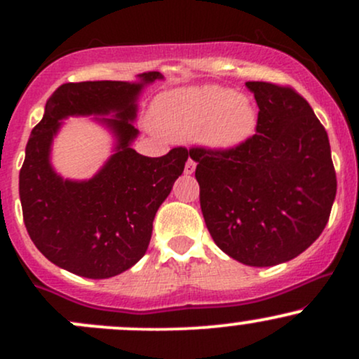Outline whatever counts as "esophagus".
I'll list each match as a JSON object with an SVG mask.
<instances>
[{
  "label": "esophagus",
  "instance_id": "esophagus-1",
  "mask_svg": "<svg viewBox=\"0 0 359 359\" xmlns=\"http://www.w3.org/2000/svg\"><path fill=\"white\" fill-rule=\"evenodd\" d=\"M194 170H196V162H194L191 156H189L187 163H185L184 172H185V174H187V175H191V174H194Z\"/></svg>",
  "mask_w": 359,
  "mask_h": 359
}]
</instances>
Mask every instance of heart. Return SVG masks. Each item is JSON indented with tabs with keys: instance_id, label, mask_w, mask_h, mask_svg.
I'll return each instance as SVG.
<instances>
[{
	"instance_id": "heart-1",
	"label": "heart",
	"mask_w": 359,
	"mask_h": 359,
	"mask_svg": "<svg viewBox=\"0 0 359 359\" xmlns=\"http://www.w3.org/2000/svg\"><path fill=\"white\" fill-rule=\"evenodd\" d=\"M151 121L170 138L197 137L214 150H233L253 137L258 113L245 94L221 86H194L156 97Z\"/></svg>"
}]
</instances>
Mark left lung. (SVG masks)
I'll return each mask as SVG.
<instances>
[{
	"label": "left lung",
	"instance_id": "obj_1",
	"mask_svg": "<svg viewBox=\"0 0 359 359\" xmlns=\"http://www.w3.org/2000/svg\"><path fill=\"white\" fill-rule=\"evenodd\" d=\"M258 104L257 133L233 150L189 148L201 209L214 243L250 266L299 257L324 231L336 170L324 126L290 86L246 82Z\"/></svg>",
	"mask_w": 359,
	"mask_h": 359
}]
</instances>
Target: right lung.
Listing matches in <instances>:
<instances>
[{
    "label": "right lung",
    "mask_w": 359,
    "mask_h": 359,
    "mask_svg": "<svg viewBox=\"0 0 359 359\" xmlns=\"http://www.w3.org/2000/svg\"><path fill=\"white\" fill-rule=\"evenodd\" d=\"M142 82H67L52 93L42 121L32 130L20 170V201L32 241L45 258L86 278H109L145 255L155 214L182 175L187 148L143 156L130 143L137 97L160 72L140 74ZM102 118L118 138L117 154L100 175L84 183L64 181L51 170L48 154L59 118L72 114H109Z\"/></svg>",
    "instance_id": "right-lung-1"
}]
</instances>
